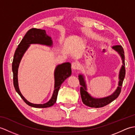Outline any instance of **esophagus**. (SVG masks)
Masks as SVG:
<instances>
[{"mask_svg":"<svg viewBox=\"0 0 135 135\" xmlns=\"http://www.w3.org/2000/svg\"><path fill=\"white\" fill-rule=\"evenodd\" d=\"M71 67L74 70H77L79 68V64L77 62H73L71 64Z\"/></svg>","mask_w":135,"mask_h":135,"instance_id":"34e87169","label":"esophagus"}]
</instances>
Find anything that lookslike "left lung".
Returning <instances> with one entry per match:
<instances>
[{"label": "left lung", "mask_w": 135, "mask_h": 135, "mask_svg": "<svg viewBox=\"0 0 135 135\" xmlns=\"http://www.w3.org/2000/svg\"><path fill=\"white\" fill-rule=\"evenodd\" d=\"M114 50L118 51L120 56H121L122 59L123 65L120 70L119 74V83L118 86L117 88V90L115 91L113 94L111 96H108L107 97L101 99H96L91 97L90 94H89L86 91V87L85 82L84 81V76L82 75H79V81L80 85H81V88H80V93H81V96L82 100V102L84 104L90 107L93 108H100L103 107L105 105L110 104L114 100L116 99L117 97L119 95L121 91V88L123 84V81L125 76V57H124V51L123 49V47L121 45H116L113 47Z\"/></svg>", "instance_id": "1"}]
</instances>
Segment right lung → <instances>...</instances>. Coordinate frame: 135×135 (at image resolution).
Wrapping results in <instances>:
<instances>
[{"label":"right lung","mask_w":135,"mask_h":135,"mask_svg":"<svg viewBox=\"0 0 135 135\" xmlns=\"http://www.w3.org/2000/svg\"><path fill=\"white\" fill-rule=\"evenodd\" d=\"M38 44L45 45L51 46L53 44L52 40L50 36L47 35L45 30L32 28L25 34L22 41L18 45V47L16 50L14 55V58L12 62V71L13 73V84L16 91L24 102L28 105L35 108H47L52 106L55 104L57 100V97L58 95L59 89L61 86L62 82L67 79L68 76L71 75V68L70 62H65L62 64L59 65L56 67L54 72V90L53 96L51 99L44 104H35L28 102L20 92L18 85V68L21 61L22 56L27 50L30 44Z\"/></svg>","instance_id":"obj_1"}]
</instances>
